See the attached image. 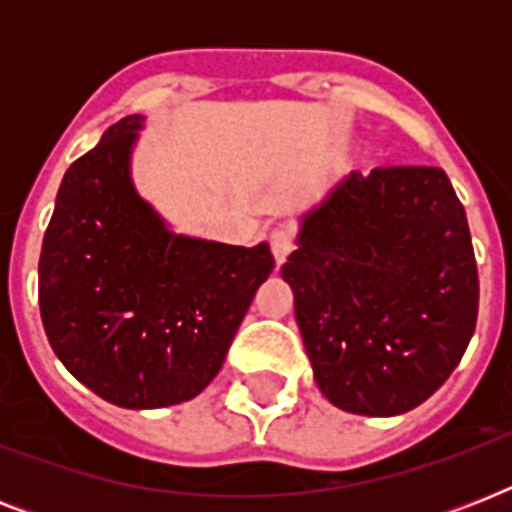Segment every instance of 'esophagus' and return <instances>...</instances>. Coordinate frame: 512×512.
I'll use <instances>...</instances> for the list:
<instances>
[{
  "instance_id": "1",
  "label": "esophagus",
  "mask_w": 512,
  "mask_h": 512,
  "mask_svg": "<svg viewBox=\"0 0 512 512\" xmlns=\"http://www.w3.org/2000/svg\"><path fill=\"white\" fill-rule=\"evenodd\" d=\"M295 249V236L287 228H276L271 233V252L276 257V265H281L289 257V252Z\"/></svg>"
}]
</instances>
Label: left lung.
<instances>
[{
    "mask_svg": "<svg viewBox=\"0 0 512 512\" xmlns=\"http://www.w3.org/2000/svg\"><path fill=\"white\" fill-rule=\"evenodd\" d=\"M295 241L281 276L329 404L393 417L433 396L478 316L468 217L446 172H350L297 217Z\"/></svg>",
    "mask_w": 512,
    "mask_h": 512,
    "instance_id": "left-lung-1",
    "label": "left lung"
}]
</instances>
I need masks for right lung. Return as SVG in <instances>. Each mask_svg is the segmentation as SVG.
<instances>
[{
	"mask_svg": "<svg viewBox=\"0 0 512 512\" xmlns=\"http://www.w3.org/2000/svg\"><path fill=\"white\" fill-rule=\"evenodd\" d=\"M146 116H124L58 188L39 257V311L55 356L95 396L162 409L215 380L257 287L268 241L177 233L132 180Z\"/></svg>",
	"mask_w": 512,
	"mask_h": 512,
	"instance_id": "right-lung-1",
	"label": "right lung"
}]
</instances>
